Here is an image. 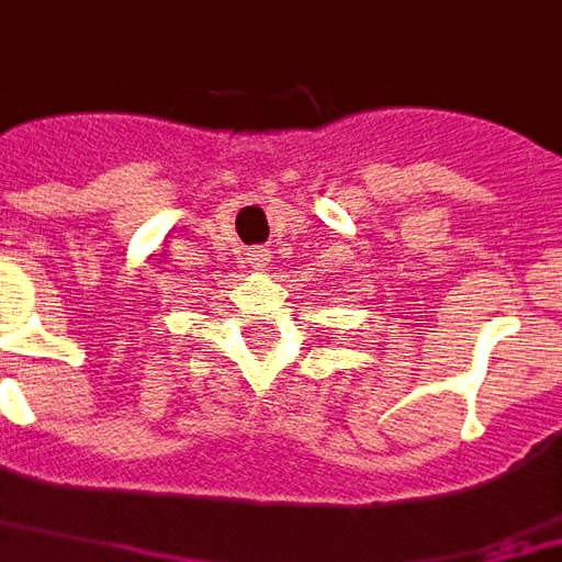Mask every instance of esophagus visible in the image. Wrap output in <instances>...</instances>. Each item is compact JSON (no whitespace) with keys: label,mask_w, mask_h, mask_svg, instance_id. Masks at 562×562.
<instances>
[{"label":"esophagus","mask_w":562,"mask_h":562,"mask_svg":"<svg viewBox=\"0 0 562 562\" xmlns=\"http://www.w3.org/2000/svg\"><path fill=\"white\" fill-rule=\"evenodd\" d=\"M269 257H272V251H269V248H257V251H251V257H248V260H251L255 266H266L269 263Z\"/></svg>","instance_id":"obj_1"}]
</instances>
